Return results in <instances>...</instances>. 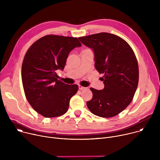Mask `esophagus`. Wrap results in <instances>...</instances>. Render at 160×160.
<instances>
[{
    "label": "esophagus",
    "instance_id": "esophagus-1",
    "mask_svg": "<svg viewBox=\"0 0 160 160\" xmlns=\"http://www.w3.org/2000/svg\"><path fill=\"white\" fill-rule=\"evenodd\" d=\"M78 88H79L80 90H85V89H86L87 88H86V87H83V86H82V85H78Z\"/></svg>",
    "mask_w": 160,
    "mask_h": 160
}]
</instances>
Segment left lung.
Here are the masks:
<instances>
[{
	"label": "left lung",
	"instance_id": "1",
	"mask_svg": "<svg viewBox=\"0 0 160 160\" xmlns=\"http://www.w3.org/2000/svg\"><path fill=\"white\" fill-rule=\"evenodd\" d=\"M78 39L93 51L96 69L104 75V88L91 87L93 97L87 106L96 116H116L131 102L138 85L139 68L135 54L126 41L111 33H99Z\"/></svg>",
	"mask_w": 160,
	"mask_h": 160
}]
</instances>
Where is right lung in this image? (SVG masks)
Here are the masks:
<instances>
[{"mask_svg":"<svg viewBox=\"0 0 160 160\" xmlns=\"http://www.w3.org/2000/svg\"><path fill=\"white\" fill-rule=\"evenodd\" d=\"M81 46L77 38L49 35L27 51L21 68L22 86L28 102L42 116L56 117L67 111L78 87L58 80L56 71H62L68 54Z\"/></svg>","mask_w":160,"mask_h":160,"instance_id":"obj_1","label":"right lung"}]
</instances>
